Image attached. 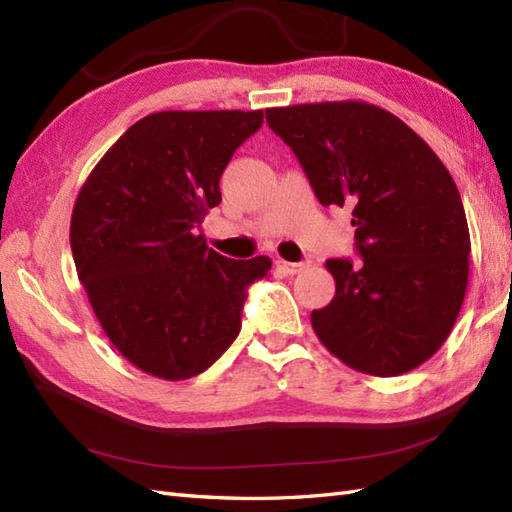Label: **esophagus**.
<instances>
[{
    "label": "esophagus",
    "instance_id": "obj_1",
    "mask_svg": "<svg viewBox=\"0 0 512 512\" xmlns=\"http://www.w3.org/2000/svg\"><path fill=\"white\" fill-rule=\"evenodd\" d=\"M308 264H310V262H299V264H295V262H284V259H279L277 268H279L284 275H297V273H301L303 268H308Z\"/></svg>",
    "mask_w": 512,
    "mask_h": 512
}]
</instances>
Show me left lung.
<instances>
[{
  "label": "left lung",
  "mask_w": 512,
  "mask_h": 512,
  "mask_svg": "<svg viewBox=\"0 0 512 512\" xmlns=\"http://www.w3.org/2000/svg\"><path fill=\"white\" fill-rule=\"evenodd\" d=\"M323 206H350L361 264L328 259L334 299L312 312L328 350L369 376H400L451 334L471 237L447 167L398 116L365 101L268 107Z\"/></svg>",
  "instance_id": "1"
}]
</instances>
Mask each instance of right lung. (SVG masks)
Wrapping results in <instances>:
<instances>
[{
    "label": "right lung",
    "mask_w": 512,
    "mask_h": 512,
    "mask_svg": "<svg viewBox=\"0 0 512 512\" xmlns=\"http://www.w3.org/2000/svg\"><path fill=\"white\" fill-rule=\"evenodd\" d=\"M264 112H156L105 151L76 195L70 246L103 332L162 380L202 374L242 328L246 288L270 257L228 259L195 235L220 178Z\"/></svg>",
    "instance_id": "right-lung-1"
}]
</instances>
